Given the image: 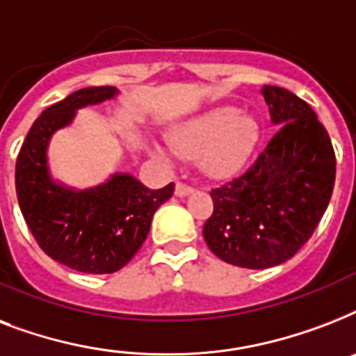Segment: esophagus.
I'll use <instances>...</instances> for the list:
<instances>
[{
  "label": "esophagus",
  "instance_id": "esophagus-1",
  "mask_svg": "<svg viewBox=\"0 0 356 356\" xmlns=\"http://www.w3.org/2000/svg\"><path fill=\"white\" fill-rule=\"evenodd\" d=\"M190 192H192V186H188V184H184V183L175 184V195H179V197H184V195H188Z\"/></svg>",
  "mask_w": 356,
  "mask_h": 356
}]
</instances>
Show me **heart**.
I'll use <instances>...</instances> for the list:
<instances>
[{
	"label": "heart",
	"instance_id": "heart-1",
	"mask_svg": "<svg viewBox=\"0 0 356 356\" xmlns=\"http://www.w3.org/2000/svg\"><path fill=\"white\" fill-rule=\"evenodd\" d=\"M259 140L260 125L253 116L233 105H220L172 125V147L151 142L149 149L162 162H172L175 153L195 159L205 175L223 179L245 166Z\"/></svg>",
	"mask_w": 356,
	"mask_h": 356
}]
</instances>
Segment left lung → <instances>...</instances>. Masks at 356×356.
I'll return each mask as SVG.
<instances>
[{
	"label": "left lung",
	"mask_w": 356,
	"mask_h": 356,
	"mask_svg": "<svg viewBox=\"0 0 356 356\" xmlns=\"http://www.w3.org/2000/svg\"><path fill=\"white\" fill-rule=\"evenodd\" d=\"M275 136L248 168L212 188L207 245L229 264L264 270L292 259L309 242L331 201L337 156L307 102L281 86L262 88Z\"/></svg>",
	"instance_id": "left-lung-1"
}]
</instances>
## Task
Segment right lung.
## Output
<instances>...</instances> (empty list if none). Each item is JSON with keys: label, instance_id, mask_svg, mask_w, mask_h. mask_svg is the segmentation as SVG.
<instances>
[{"label": "right lung", "instance_id": "right-lung-1", "mask_svg": "<svg viewBox=\"0 0 356 356\" xmlns=\"http://www.w3.org/2000/svg\"><path fill=\"white\" fill-rule=\"evenodd\" d=\"M114 86L70 94L36 118L16 159L19 211L47 257L83 273H114L142 248L159 207L173 195V183L149 190L129 173H114L96 188L55 183L47 170L53 133L72 123L77 108L113 99Z\"/></svg>", "mask_w": 356, "mask_h": 356}]
</instances>
